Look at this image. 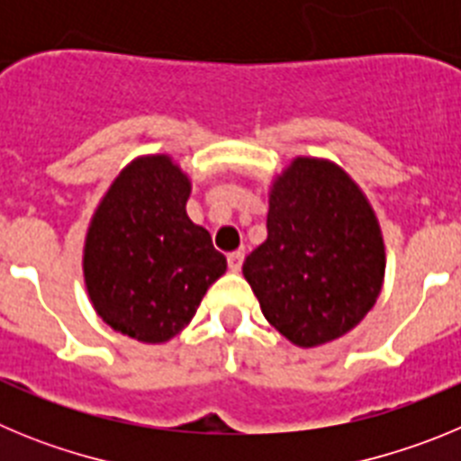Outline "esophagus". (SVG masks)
Returning a JSON list of instances; mask_svg holds the SVG:
<instances>
[{"mask_svg":"<svg viewBox=\"0 0 461 461\" xmlns=\"http://www.w3.org/2000/svg\"><path fill=\"white\" fill-rule=\"evenodd\" d=\"M242 260H244L242 251H233V254H228V267H230L233 272H240V267H242Z\"/></svg>","mask_w":461,"mask_h":461,"instance_id":"1","label":"esophagus"}]
</instances>
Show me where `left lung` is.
<instances>
[{"instance_id": "obj_1", "label": "left lung", "mask_w": 461, "mask_h": 461, "mask_svg": "<svg viewBox=\"0 0 461 461\" xmlns=\"http://www.w3.org/2000/svg\"><path fill=\"white\" fill-rule=\"evenodd\" d=\"M242 275L291 344L313 348L351 332L385 276L381 223L365 191L330 158H293L272 180L267 238Z\"/></svg>"}]
</instances>
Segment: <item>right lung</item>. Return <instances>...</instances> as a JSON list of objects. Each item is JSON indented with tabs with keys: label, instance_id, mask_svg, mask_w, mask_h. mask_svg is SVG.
<instances>
[{
	"label": "right lung",
	"instance_id": "obj_1",
	"mask_svg": "<svg viewBox=\"0 0 461 461\" xmlns=\"http://www.w3.org/2000/svg\"><path fill=\"white\" fill-rule=\"evenodd\" d=\"M189 195L191 177L170 154H145L120 170L89 219V303L104 323L142 344L180 335L226 272L210 233L186 214Z\"/></svg>",
	"mask_w": 461,
	"mask_h": 461
}]
</instances>
